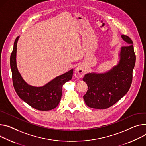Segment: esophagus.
Returning a JSON list of instances; mask_svg holds the SVG:
<instances>
[{"mask_svg":"<svg viewBox=\"0 0 146 146\" xmlns=\"http://www.w3.org/2000/svg\"><path fill=\"white\" fill-rule=\"evenodd\" d=\"M84 74V70L82 66H77L74 72L75 76L78 78H80L83 76Z\"/></svg>","mask_w":146,"mask_h":146,"instance_id":"obj_1","label":"esophagus"}]
</instances>
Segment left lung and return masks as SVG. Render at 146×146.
<instances>
[{
    "label": "left lung",
    "instance_id": "8db88e82",
    "mask_svg": "<svg viewBox=\"0 0 146 146\" xmlns=\"http://www.w3.org/2000/svg\"><path fill=\"white\" fill-rule=\"evenodd\" d=\"M122 38L128 45L122 47L118 64L107 73H88L83 78L88 86L83 98L90 108L111 107L127 93L131 86L136 55L131 39L125 35H122Z\"/></svg>",
    "mask_w": 146,
    "mask_h": 146
}]
</instances>
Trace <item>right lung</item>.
Segmentation results:
<instances>
[{
    "mask_svg": "<svg viewBox=\"0 0 146 146\" xmlns=\"http://www.w3.org/2000/svg\"><path fill=\"white\" fill-rule=\"evenodd\" d=\"M19 36L15 41L10 56V68L13 86L19 97L31 107L39 111H50L59 104L62 94L63 85L71 80L73 69L59 76L42 87L29 85L21 77L16 65L17 43Z\"/></svg>",
    "mask_w": 146,
    "mask_h": 146,
    "instance_id": "obj_1",
    "label": "right lung"
}]
</instances>
